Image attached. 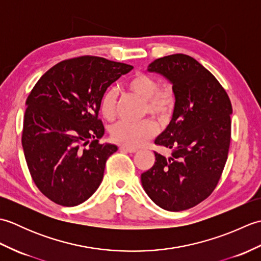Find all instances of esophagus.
<instances>
[{
    "label": "esophagus",
    "mask_w": 261,
    "mask_h": 261,
    "mask_svg": "<svg viewBox=\"0 0 261 261\" xmlns=\"http://www.w3.org/2000/svg\"><path fill=\"white\" fill-rule=\"evenodd\" d=\"M120 150L121 151H124V152H137L138 149L137 148H132V147H127V146H121L120 147Z\"/></svg>",
    "instance_id": "1"
}]
</instances>
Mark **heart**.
I'll use <instances>...</instances> for the list:
<instances>
[{"label":"heart","mask_w":261,"mask_h":261,"mask_svg":"<svg viewBox=\"0 0 261 261\" xmlns=\"http://www.w3.org/2000/svg\"><path fill=\"white\" fill-rule=\"evenodd\" d=\"M126 88L135 95L143 99V114L149 113L160 122L167 121L174 113L177 103V94L169 83L159 85L157 77L145 73H136L126 82ZM99 110L104 119L112 121L116 115V93L113 90L105 92ZM156 134V124L146 119L139 122L120 121L110 130L111 139L120 145L139 147Z\"/></svg>","instance_id":"1"}]
</instances>
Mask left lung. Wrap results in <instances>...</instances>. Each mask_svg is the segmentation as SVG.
Instances as JSON below:
<instances>
[{"label": "left lung", "instance_id": "1", "mask_svg": "<svg viewBox=\"0 0 261 261\" xmlns=\"http://www.w3.org/2000/svg\"><path fill=\"white\" fill-rule=\"evenodd\" d=\"M149 71L162 74L175 88L173 119L157 146L171 149L141 174L143 190L158 206L184 211L207 198L222 175L231 141L232 105L219 81L184 54L158 58Z\"/></svg>", "mask_w": 261, "mask_h": 261}]
</instances>
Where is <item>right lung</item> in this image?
I'll list each match as a JSON object with an SVG mask.
<instances>
[{
  "label": "right lung",
  "instance_id": "obj_1",
  "mask_svg": "<svg viewBox=\"0 0 261 261\" xmlns=\"http://www.w3.org/2000/svg\"><path fill=\"white\" fill-rule=\"evenodd\" d=\"M134 68L96 56L58 63L27 98L22 147L30 175L43 195L63 206L90 198L118 147L102 145L99 101L108 87Z\"/></svg>",
  "mask_w": 261,
  "mask_h": 261
}]
</instances>
